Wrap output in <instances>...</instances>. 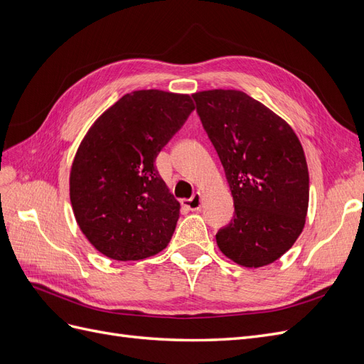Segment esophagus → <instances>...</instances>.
<instances>
[{
  "label": "esophagus",
  "mask_w": 364,
  "mask_h": 364,
  "mask_svg": "<svg viewBox=\"0 0 364 364\" xmlns=\"http://www.w3.org/2000/svg\"><path fill=\"white\" fill-rule=\"evenodd\" d=\"M182 205L186 209H190V211H200V208H202V194L200 193L193 194L191 199L182 200Z\"/></svg>",
  "instance_id": "34e87169"
}]
</instances>
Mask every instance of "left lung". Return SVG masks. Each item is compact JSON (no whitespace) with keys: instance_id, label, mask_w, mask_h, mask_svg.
I'll return each instance as SVG.
<instances>
[{"instance_id":"obj_1","label":"left lung","mask_w":364,"mask_h":364,"mask_svg":"<svg viewBox=\"0 0 364 364\" xmlns=\"http://www.w3.org/2000/svg\"><path fill=\"white\" fill-rule=\"evenodd\" d=\"M193 98L235 206L217 246L243 267L269 266L305 226L310 176L301 141L287 121L243 91L209 90Z\"/></svg>"}]
</instances>
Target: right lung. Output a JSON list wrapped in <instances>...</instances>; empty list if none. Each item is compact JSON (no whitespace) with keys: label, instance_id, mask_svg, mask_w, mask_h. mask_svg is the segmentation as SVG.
Here are the masks:
<instances>
[{"label":"right lung","instance_id":"right-lung-1","mask_svg":"<svg viewBox=\"0 0 364 364\" xmlns=\"http://www.w3.org/2000/svg\"><path fill=\"white\" fill-rule=\"evenodd\" d=\"M193 109L188 94L132 91L87 129L71 165L70 199L83 235L105 257L136 261L168 246L181 203L153 162Z\"/></svg>","mask_w":364,"mask_h":364}]
</instances>
